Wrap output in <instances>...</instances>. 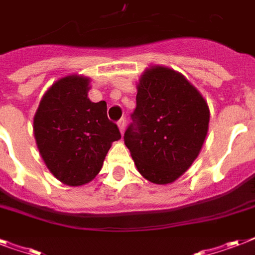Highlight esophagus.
<instances>
[{
  "label": "esophagus",
  "instance_id": "obj_1",
  "mask_svg": "<svg viewBox=\"0 0 255 255\" xmlns=\"http://www.w3.org/2000/svg\"><path fill=\"white\" fill-rule=\"evenodd\" d=\"M118 126H119V129L122 133H124V129H126V119L124 118H122V119L118 122Z\"/></svg>",
  "mask_w": 255,
  "mask_h": 255
}]
</instances>
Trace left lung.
<instances>
[{"label":"left lung","instance_id":"1","mask_svg":"<svg viewBox=\"0 0 255 255\" xmlns=\"http://www.w3.org/2000/svg\"><path fill=\"white\" fill-rule=\"evenodd\" d=\"M124 143L143 177L177 180L192 165L208 133L209 107L186 78L163 66L144 71Z\"/></svg>","mask_w":255,"mask_h":255}]
</instances>
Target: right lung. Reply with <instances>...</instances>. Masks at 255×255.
I'll use <instances>...</instances> for the list:
<instances>
[{
  "mask_svg": "<svg viewBox=\"0 0 255 255\" xmlns=\"http://www.w3.org/2000/svg\"><path fill=\"white\" fill-rule=\"evenodd\" d=\"M90 79L69 75L46 91L34 116V137L46 167L66 185L95 178L112 141L122 137L104 100L88 99Z\"/></svg>",
  "mask_w": 255,
  "mask_h": 255,
  "instance_id": "right-lung-1",
  "label": "right lung"
}]
</instances>
